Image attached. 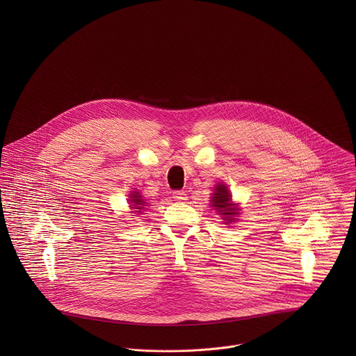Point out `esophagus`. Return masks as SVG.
Masks as SVG:
<instances>
[{
    "mask_svg": "<svg viewBox=\"0 0 356 356\" xmlns=\"http://www.w3.org/2000/svg\"><path fill=\"white\" fill-rule=\"evenodd\" d=\"M172 197H174L177 202H184V200H186V193H185L184 191H175V192L172 193Z\"/></svg>",
    "mask_w": 356,
    "mask_h": 356,
    "instance_id": "esophagus-1",
    "label": "esophagus"
}]
</instances>
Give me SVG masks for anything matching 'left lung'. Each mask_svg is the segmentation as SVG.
<instances>
[{"label":"left lung","mask_w":356,"mask_h":356,"mask_svg":"<svg viewBox=\"0 0 356 356\" xmlns=\"http://www.w3.org/2000/svg\"><path fill=\"white\" fill-rule=\"evenodd\" d=\"M211 202H212V207L223 216L225 220H227L226 223L233 222L234 216L238 213L237 208H234V205L232 204V199H230V193H229L227 186L223 185V184L216 185L215 193L211 197Z\"/></svg>","instance_id":"left-lung-1"}]
</instances>
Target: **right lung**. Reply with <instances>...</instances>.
<instances>
[{
    "label": "right lung",
    "instance_id": "1",
    "mask_svg": "<svg viewBox=\"0 0 356 356\" xmlns=\"http://www.w3.org/2000/svg\"><path fill=\"white\" fill-rule=\"evenodd\" d=\"M130 199H131L130 202L133 203L131 205H133V208H134V209H143V208H144V205L147 204L144 200H143V199H141V196H140L138 193H133ZM134 212H140V211H134Z\"/></svg>",
    "mask_w": 356,
    "mask_h": 356
}]
</instances>
